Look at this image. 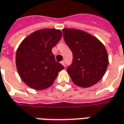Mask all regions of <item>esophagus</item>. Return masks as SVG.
<instances>
[{
    "label": "esophagus",
    "mask_w": 124,
    "mask_h": 124,
    "mask_svg": "<svg viewBox=\"0 0 124 124\" xmlns=\"http://www.w3.org/2000/svg\"><path fill=\"white\" fill-rule=\"evenodd\" d=\"M60 63L62 64L63 66H65V62H64V61H61V62H60Z\"/></svg>",
    "instance_id": "esophagus-1"
}]
</instances>
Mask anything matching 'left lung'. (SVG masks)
I'll return each mask as SVG.
<instances>
[{
    "label": "left lung",
    "instance_id": "obj_1",
    "mask_svg": "<svg viewBox=\"0 0 124 124\" xmlns=\"http://www.w3.org/2000/svg\"><path fill=\"white\" fill-rule=\"evenodd\" d=\"M64 39L73 53V63L67 72L80 87L92 86L105 74L108 55L104 45L96 37L82 30L65 28Z\"/></svg>",
    "mask_w": 124,
    "mask_h": 124
}]
</instances>
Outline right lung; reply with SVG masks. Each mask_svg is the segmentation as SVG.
<instances>
[{
    "label": "right lung",
    "instance_id": "add662e5",
    "mask_svg": "<svg viewBox=\"0 0 124 124\" xmlns=\"http://www.w3.org/2000/svg\"><path fill=\"white\" fill-rule=\"evenodd\" d=\"M62 36L59 29H43L31 33L20 44L16 64L20 78L28 86L35 90L50 87L64 69L51 51Z\"/></svg>",
    "mask_w": 124,
    "mask_h": 124
}]
</instances>
